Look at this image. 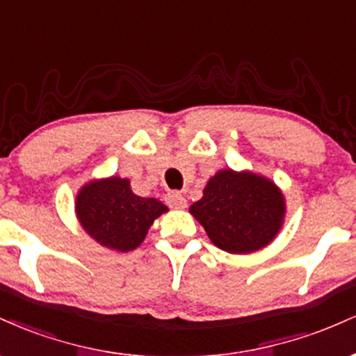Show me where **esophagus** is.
<instances>
[{
    "mask_svg": "<svg viewBox=\"0 0 356 356\" xmlns=\"http://www.w3.org/2000/svg\"><path fill=\"white\" fill-rule=\"evenodd\" d=\"M165 202H167V206L172 207V209H184L187 204L186 197H184L181 192H177V191L169 192V194L165 195Z\"/></svg>",
    "mask_w": 356,
    "mask_h": 356,
    "instance_id": "esophagus-1",
    "label": "esophagus"
}]
</instances>
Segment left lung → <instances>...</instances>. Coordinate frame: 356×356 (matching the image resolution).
Wrapping results in <instances>:
<instances>
[{
  "label": "left lung",
  "mask_w": 356,
  "mask_h": 356,
  "mask_svg": "<svg viewBox=\"0 0 356 356\" xmlns=\"http://www.w3.org/2000/svg\"><path fill=\"white\" fill-rule=\"evenodd\" d=\"M189 211L219 249L246 254L264 248L277 234L283 224L284 199L268 179L220 170Z\"/></svg>",
  "instance_id": "1"
}]
</instances>
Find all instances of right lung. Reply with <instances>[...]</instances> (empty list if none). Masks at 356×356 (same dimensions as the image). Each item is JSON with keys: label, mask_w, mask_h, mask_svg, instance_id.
Segmentation results:
<instances>
[{"label": "right lung", "mask_w": 356, "mask_h": 356, "mask_svg": "<svg viewBox=\"0 0 356 356\" xmlns=\"http://www.w3.org/2000/svg\"><path fill=\"white\" fill-rule=\"evenodd\" d=\"M75 207L80 224L97 243L122 252L136 249L154 219L167 211L157 199L134 194L130 182L120 177L87 184Z\"/></svg>", "instance_id": "obj_1"}]
</instances>
